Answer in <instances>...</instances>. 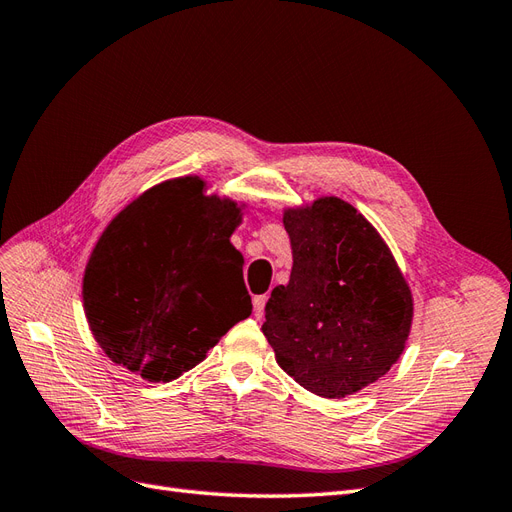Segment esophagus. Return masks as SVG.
<instances>
[{
    "mask_svg": "<svg viewBox=\"0 0 512 512\" xmlns=\"http://www.w3.org/2000/svg\"><path fill=\"white\" fill-rule=\"evenodd\" d=\"M254 316H262V314H265V305H267V297H265V294H258V297H254Z\"/></svg>",
    "mask_w": 512,
    "mask_h": 512,
    "instance_id": "obj_1",
    "label": "esophagus"
}]
</instances>
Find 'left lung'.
<instances>
[{
  "mask_svg": "<svg viewBox=\"0 0 512 512\" xmlns=\"http://www.w3.org/2000/svg\"><path fill=\"white\" fill-rule=\"evenodd\" d=\"M292 271L265 307L275 361L309 393L339 399L389 371L408 342L414 301L380 232L346 200L284 209Z\"/></svg>",
  "mask_w": 512,
  "mask_h": 512,
  "instance_id": "8db88e82",
  "label": "left lung"
}]
</instances>
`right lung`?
<instances>
[{"instance_id": "obj_1", "label": "right lung", "mask_w": 512, "mask_h": 512, "mask_svg": "<svg viewBox=\"0 0 512 512\" xmlns=\"http://www.w3.org/2000/svg\"><path fill=\"white\" fill-rule=\"evenodd\" d=\"M243 209L185 175L115 215L83 275L85 316L108 359L149 382H170L252 314L243 256L230 243Z\"/></svg>"}]
</instances>
